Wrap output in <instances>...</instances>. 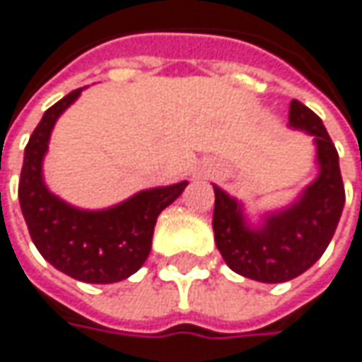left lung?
Listing matches in <instances>:
<instances>
[{"mask_svg": "<svg viewBox=\"0 0 362 362\" xmlns=\"http://www.w3.org/2000/svg\"><path fill=\"white\" fill-rule=\"evenodd\" d=\"M289 122L293 128L314 136L317 144L320 175L299 202L267 218L264 226L248 228L238 202L214 187L211 224L222 259L234 273L262 283H283L308 271L328 248L344 206L338 153L322 119L293 100Z\"/></svg>", "mask_w": 362, "mask_h": 362, "instance_id": "left-lung-1", "label": "left lung"}]
</instances>
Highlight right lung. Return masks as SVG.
I'll use <instances>...</instances> for the list:
<instances>
[{"label": "right lung", "mask_w": 362, "mask_h": 362, "mask_svg": "<svg viewBox=\"0 0 362 362\" xmlns=\"http://www.w3.org/2000/svg\"><path fill=\"white\" fill-rule=\"evenodd\" d=\"M71 91L48 107L26 144L18 185L32 243L52 267L85 283H116L136 273L151 252L156 218L183 193L187 181L140 191L116 208L83 211L45 187L42 156L57 118L79 98Z\"/></svg>", "instance_id": "1"}]
</instances>
